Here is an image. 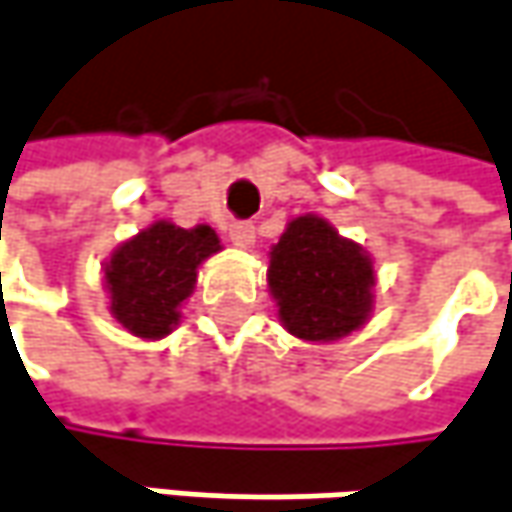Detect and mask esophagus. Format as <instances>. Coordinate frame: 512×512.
I'll use <instances>...</instances> for the list:
<instances>
[{"instance_id":"esophagus-1","label":"esophagus","mask_w":512,"mask_h":512,"mask_svg":"<svg viewBox=\"0 0 512 512\" xmlns=\"http://www.w3.org/2000/svg\"><path fill=\"white\" fill-rule=\"evenodd\" d=\"M230 242L236 247H250L256 242V227L250 221H233L230 224Z\"/></svg>"}]
</instances>
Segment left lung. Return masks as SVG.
I'll list each match as a JSON object with an SVG mask.
<instances>
[{
  "label": "left lung",
  "instance_id": "left-lung-1",
  "mask_svg": "<svg viewBox=\"0 0 512 512\" xmlns=\"http://www.w3.org/2000/svg\"><path fill=\"white\" fill-rule=\"evenodd\" d=\"M374 285L369 253L328 218H291L270 247L268 288L279 322L305 343H334L360 331L374 308Z\"/></svg>",
  "mask_w": 512,
  "mask_h": 512
}]
</instances>
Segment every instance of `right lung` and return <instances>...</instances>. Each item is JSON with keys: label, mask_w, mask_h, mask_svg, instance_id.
<instances>
[{"label": "right lung", "mask_w": 512, "mask_h": 512, "mask_svg": "<svg viewBox=\"0 0 512 512\" xmlns=\"http://www.w3.org/2000/svg\"><path fill=\"white\" fill-rule=\"evenodd\" d=\"M218 250L221 242L210 224L184 230L164 218L152 221L103 265L112 317L141 340L167 337L181 322L198 268Z\"/></svg>", "instance_id": "add662e5"}]
</instances>
